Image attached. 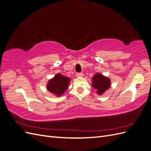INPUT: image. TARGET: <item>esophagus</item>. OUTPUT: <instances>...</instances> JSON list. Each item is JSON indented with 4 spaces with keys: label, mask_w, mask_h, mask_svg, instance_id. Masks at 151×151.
Listing matches in <instances>:
<instances>
[{
    "label": "esophagus",
    "mask_w": 151,
    "mask_h": 151,
    "mask_svg": "<svg viewBox=\"0 0 151 151\" xmlns=\"http://www.w3.org/2000/svg\"><path fill=\"white\" fill-rule=\"evenodd\" d=\"M83 76H84V74L83 73H82V72H78V73H77L76 74V76L77 77H83Z\"/></svg>",
    "instance_id": "34e87169"
}]
</instances>
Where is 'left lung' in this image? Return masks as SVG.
Listing matches in <instances>:
<instances>
[{"label":"left lung","instance_id":"left-lung-1","mask_svg":"<svg viewBox=\"0 0 151 151\" xmlns=\"http://www.w3.org/2000/svg\"><path fill=\"white\" fill-rule=\"evenodd\" d=\"M92 82L93 88L96 89V93L98 95H103L111 86L110 79L100 73H96L93 76Z\"/></svg>","mask_w":151,"mask_h":151}]
</instances>
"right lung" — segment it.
Returning a JSON list of instances; mask_svg holds the SVG:
<instances>
[{
	"label": "right lung",
	"instance_id": "add662e5",
	"mask_svg": "<svg viewBox=\"0 0 151 151\" xmlns=\"http://www.w3.org/2000/svg\"><path fill=\"white\" fill-rule=\"evenodd\" d=\"M70 82V78L58 73L50 79L47 84V89L50 93L60 97L67 89Z\"/></svg>",
	"mask_w": 151,
	"mask_h": 151
}]
</instances>
